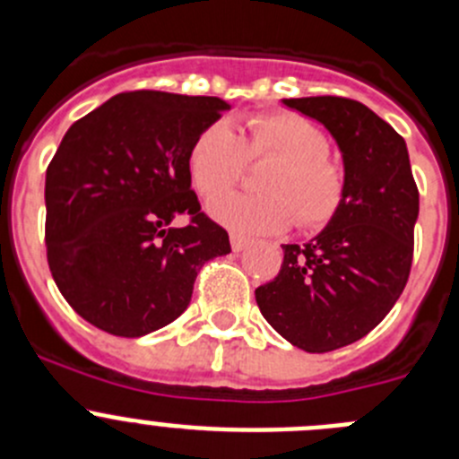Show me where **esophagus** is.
Instances as JSON below:
<instances>
[{"instance_id":"1","label":"esophagus","mask_w":459,"mask_h":459,"mask_svg":"<svg viewBox=\"0 0 459 459\" xmlns=\"http://www.w3.org/2000/svg\"><path fill=\"white\" fill-rule=\"evenodd\" d=\"M248 247V239L247 238H242V235H238V233H230V248H233L235 253H239V251H244V248Z\"/></svg>"}]
</instances>
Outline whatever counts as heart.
I'll return each mask as SVG.
<instances>
[{
  "instance_id": "1",
  "label": "heart",
  "mask_w": 459,
  "mask_h": 459,
  "mask_svg": "<svg viewBox=\"0 0 459 459\" xmlns=\"http://www.w3.org/2000/svg\"><path fill=\"white\" fill-rule=\"evenodd\" d=\"M271 157L257 188L208 204L212 220L239 235L281 233L298 217L302 229H322L340 211L344 170L328 160V140L307 117L286 110L251 115L239 135L226 122L204 126L188 148L186 169L202 197L221 195L244 175L248 161Z\"/></svg>"
}]
</instances>
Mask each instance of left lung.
<instances>
[{
  "label": "left lung",
  "instance_id": "obj_1",
  "mask_svg": "<svg viewBox=\"0 0 459 459\" xmlns=\"http://www.w3.org/2000/svg\"><path fill=\"white\" fill-rule=\"evenodd\" d=\"M322 124L344 161L340 211L304 247L281 244L275 280L255 289L264 319L307 353L362 340L400 299L413 262L420 193L391 124L346 97L281 100Z\"/></svg>",
  "mask_w": 459,
  "mask_h": 459
}]
</instances>
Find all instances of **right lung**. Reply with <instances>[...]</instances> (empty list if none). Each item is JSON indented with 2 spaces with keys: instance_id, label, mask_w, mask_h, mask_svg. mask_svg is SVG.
<instances>
[{
  "instance_id": "1",
  "label": "right lung",
  "mask_w": 459,
  "mask_h": 459,
  "mask_svg": "<svg viewBox=\"0 0 459 459\" xmlns=\"http://www.w3.org/2000/svg\"><path fill=\"white\" fill-rule=\"evenodd\" d=\"M220 97L133 91L77 119L46 169V255L59 293L92 326L142 337L178 319L229 233L200 211L186 157L229 110ZM188 214L189 224H172Z\"/></svg>"
}]
</instances>
